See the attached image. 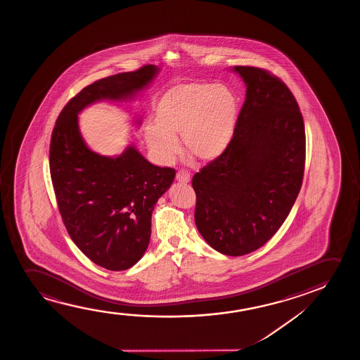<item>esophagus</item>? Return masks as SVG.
I'll use <instances>...</instances> for the list:
<instances>
[{"label": "esophagus", "instance_id": "obj_1", "mask_svg": "<svg viewBox=\"0 0 360 360\" xmlns=\"http://www.w3.org/2000/svg\"><path fill=\"white\" fill-rule=\"evenodd\" d=\"M176 179H177L178 182L188 183L191 181V173L179 169L177 174H176Z\"/></svg>", "mask_w": 360, "mask_h": 360}]
</instances>
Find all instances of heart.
I'll list each match as a JSON object with an SVG mask.
<instances>
[{
	"label": "heart",
	"mask_w": 360,
	"mask_h": 360,
	"mask_svg": "<svg viewBox=\"0 0 360 360\" xmlns=\"http://www.w3.org/2000/svg\"><path fill=\"white\" fill-rule=\"evenodd\" d=\"M238 118L236 94L226 86L183 84L168 89L155 109V124L145 129L150 148L161 158L177 151L178 135L188 155L202 162L221 156L231 143Z\"/></svg>",
	"instance_id": "obj_1"
}]
</instances>
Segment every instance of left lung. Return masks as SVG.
Here are the masks:
<instances>
[{
	"label": "left lung",
	"mask_w": 360,
	"mask_h": 360,
	"mask_svg": "<svg viewBox=\"0 0 360 360\" xmlns=\"http://www.w3.org/2000/svg\"><path fill=\"white\" fill-rule=\"evenodd\" d=\"M233 69L247 91L231 143L192 186L198 231L222 255L243 256L289 215L304 178L306 136L299 104L279 77L255 66Z\"/></svg>",
	"instance_id": "8db88e82"
}]
</instances>
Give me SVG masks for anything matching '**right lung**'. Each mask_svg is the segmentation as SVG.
I'll return each mask as SVG.
<instances>
[{"instance_id": "right-lung-1", "label": "right lung", "mask_w": 360, "mask_h": 360, "mask_svg": "<svg viewBox=\"0 0 360 360\" xmlns=\"http://www.w3.org/2000/svg\"><path fill=\"white\" fill-rule=\"evenodd\" d=\"M156 72L155 65H145L89 84L66 103L51 133L50 176L61 219L84 256L108 271L129 269L143 256L153 207L176 169L155 166L133 146L115 158L92 153L77 113L98 99L128 97Z\"/></svg>"}]
</instances>
